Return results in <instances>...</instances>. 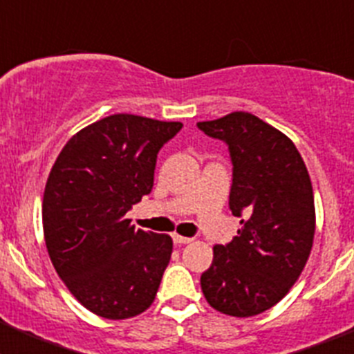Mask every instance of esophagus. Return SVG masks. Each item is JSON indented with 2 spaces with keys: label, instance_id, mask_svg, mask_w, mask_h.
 Listing matches in <instances>:
<instances>
[{
  "label": "esophagus",
  "instance_id": "1",
  "mask_svg": "<svg viewBox=\"0 0 354 354\" xmlns=\"http://www.w3.org/2000/svg\"><path fill=\"white\" fill-rule=\"evenodd\" d=\"M171 239H174L175 245H187V243H192V237H184V236H179V234H174L171 236Z\"/></svg>",
  "mask_w": 354,
  "mask_h": 354
}]
</instances>
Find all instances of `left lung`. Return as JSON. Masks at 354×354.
I'll return each mask as SVG.
<instances>
[{
  "mask_svg": "<svg viewBox=\"0 0 354 354\" xmlns=\"http://www.w3.org/2000/svg\"><path fill=\"white\" fill-rule=\"evenodd\" d=\"M230 150V211L245 212L237 236L212 248L200 286L212 308L234 317L262 314L290 290L310 257L314 189L296 145L246 111L196 124Z\"/></svg>",
  "mask_w": 354,
  "mask_h": 354,
  "instance_id": "1",
  "label": "left lung"
}]
</instances>
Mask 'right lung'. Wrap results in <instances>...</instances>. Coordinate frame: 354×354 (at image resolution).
Wrapping results in <instances>:
<instances>
[{"label":"right lung","mask_w":354,"mask_h":354,"mask_svg":"<svg viewBox=\"0 0 354 354\" xmlns=\"http://www.w3.org/2000/svg\"><path fill=\"white\" fill-rule=\"evenodd\" d=\"M180 127L109 115L74 134L49 171L42 200L49 259L72 296L95 315L129 319L154 301L174 241L134 230L126 212L152 192L159 149Z\"/></svg>","instance_id":"right-lung-1"}]
</instances>
